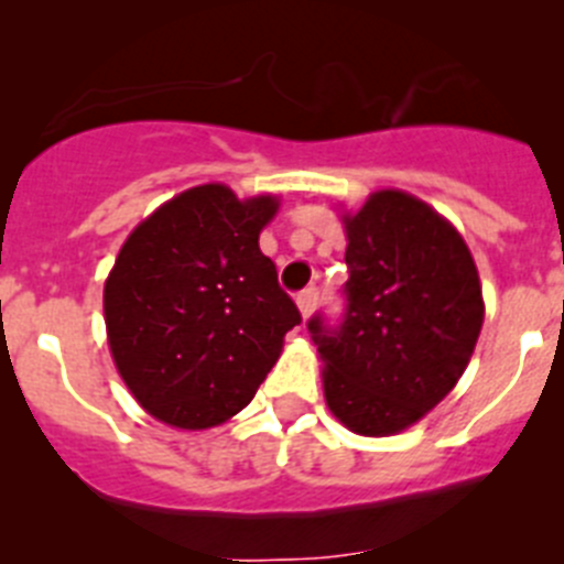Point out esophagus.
<instances>
[{
	"instance_id": "34e87169",
	"label": "esophagus",
	"mask_w": 564,
	"mask_h": 564,
	"mask_svg": "<svg viewBox=\"0 0 564 564\" xmlns=\"http://www.w3.org/2000/svg\"><path fill=\"white\" fill-rule=\"evenodd\" d=\"M317 303H319V289L317 286H308V289H303V292L297 294V308H300V314H303V317H312V312L317 308Z\"/></svg>"
}]
</instances>
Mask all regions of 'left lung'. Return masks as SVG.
Masks as SVG:
<instances>
[{"instance_id": "left-lung-1", "label": "left lung", "mask_w": 564, "mask_h": 564, "mask_svg": "<svg viewBox=\"0 0 564 564\" xmlns=\"http://www.w3.org/2000/svg\"><path fill=\"white\" fill-rule=\"evenodd\" d=\"M347 234L345 314L308 330L325 361L330 412L361 436H389L425 417L456 387L484 323L476 261L431 205L383 188Z\"/></svg>"}]
</instances>
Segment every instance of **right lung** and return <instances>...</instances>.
I'll use <instances>...</instances> for the list:
<instances>
[{"label":"right lung","instance_id":"1","mask_svg":"<svg viewBox=\"0 0 564 564\" xmlns=\"http://www.w3.org/2000/svg\"><path fill=\"white\" fill-rule=\"evenodd\" d=\"M270 194L239 199L205 183L163 203L119 250L105 281V328L135 401L175 429H210L252 401L300 325L258 234Z\"/></svg>","mask_w":564,"mask_h":564}]
</instances>
